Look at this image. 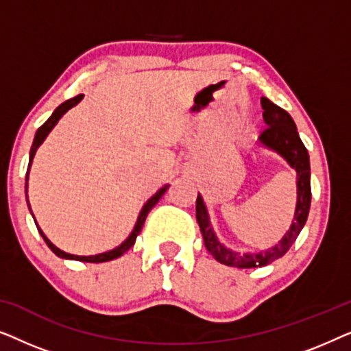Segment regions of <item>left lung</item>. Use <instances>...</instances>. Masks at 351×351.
Instances as JSON below:
<instances>
[{"label":"left lung","instance_id":"obj_1","mask_svg":"<svg viewBox=\"0 0 351 351\" xmlns=\"http://www.w3.org/2000/svg\"><path fill=\"white\" fill-rule=\"evenodd\" d=\"M261 105L263 108V121L267 124L261 134L262 143H265L268 148L276 150L281 156H285L286 161L297 171L295 217L289 232L285 234V238H282L275 247L268 249V251L261 254H244V256H241V254L233 252L222 246V244L219 243V239L215 238L213 228H210L209 225L204 203L203 199H201V196L198 195V198H196V220H198L201 233H203L204 246L215 261L223 263V265L227 267H265L273 261H276V258H281L287 251H289L292 244H294L297 237H299L300 230L304 228L306 217H308L311 203L308 152H306L304 142L300 141L295 124L286 110H282L281 107H278V105L270 102L267 97L261 99Z\"/></svg>","mask_w":351,"mask_h":351}]
</instances>
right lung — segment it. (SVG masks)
Here are the masks:
<instances>
[{"label":"right lung","instance_id":"add662e5","mask_svg":"<svg viewBox=\"0 0 351 351\" xmlns=\"http://www.w3.org/2000/svg\"><path fill=\"white\" fill-rule=\"evenodd\" d=\"M81 99H83V94L76 95V97H73V99H69V100H66V102H64L62 105H59V107L56 108V112L51 114V118L47 119V121H46L45 124H43V126L36 131L35 141H33V145H32V150H30V162H28V169H27V177H25V180H27V182H25V189H27V184H28V171H30V166H32L33 156H35V153H36V150H38V147L41 145L43 141H45L47 134L51 132V129L54 128L56 124H57V121H59V119L62 118V114H64L65 112H69V110H70L71 107H75V105L78 104ZM167 186H169V185H165V186H162V189L158 190L156 193L153 195L152 198L147 201L145 206H143L142 210H141V215H138L136 227H134L132 233L129 234V238L126 239V241H124V243L121 244V246H118L117 249H113V251H108V252L99 254V256L80 257V256H71V254H66V252H64V251H60L59 247H56L54 244H52V243L49 241V239H47V238L45 237V233H43L41 230L38 228V225H36V228H38V232H40V234L43 237V239H45V243L47 244V247H49L51 251L56 254V256H59V257H62V258H71V261H81V262H90V263H100V262H108V261H113V258H118L119 256H123V254L126 252L128 249H131V247L134 246V243H136L137 234L141 233V230H142V227H143V222H145V219H147L148 213H150L153 206H155V204L158 203V201H160L161 196L165 195V191H166ZM27 204H28V195H27ZM28 208H30V204H28ZM30 213H32V209H30Z\"/></svg>","mask_w":351,"mask_h":351}]
</instances>
